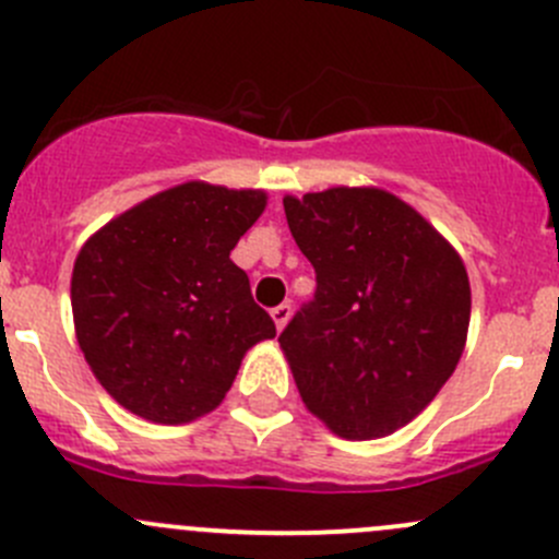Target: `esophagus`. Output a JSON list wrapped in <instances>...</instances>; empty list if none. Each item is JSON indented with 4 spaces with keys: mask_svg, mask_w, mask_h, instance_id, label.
I'll list each match as a JSON object with an SVG mask.
<instances>
[{
    "mask_svg": "<svg viewBox=\"0 0 559 559\" xmlns=\"http://www.w3.org/2000/svg\"><path fill=\"white\" fill-rule=\"evenodd\" d=\"M270 317H273L275 328L284 330L286 322H289V317H292V306H289V302H281V306H275L273 311H270Z\"/></svg>",
    "mask_w": 559,
    "mask_h": 559,
    "instance_id": "obj_1",
    "label": "esophagus"
}]
</instances>
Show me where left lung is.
Returning <instances> with one entry per match:
<instances>
[{
    "label": "left lung",
    "mask_w": 559,
    "mask_h": 559,
    "mask_svg": "<svg viewBox=\"0 0 559 559\" xmlns=\"http://www.w3.org/2000/svg\"><path fill=\"white\" fill-rule=\"evenodd\" d=\"M286 224L317 270V295L281 333L302 404L344 440L415 420L467 344V267L456 248L382 188L284 197Z\"/></svg>",
    "instance_id": "8db88e82"
}]
</instances>
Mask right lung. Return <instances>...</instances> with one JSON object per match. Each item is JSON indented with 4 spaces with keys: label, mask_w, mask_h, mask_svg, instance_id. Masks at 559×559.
<instances>
[{
    "label": "right lung",
    "mask_w": 559,
    "mask_h": 559,
    "mask_svg": "<svg viewBox=\"0 0 559 559\" xmlns=\"http://www.w3.org/2000/svg\"><path fill=\"white\" fill-rule=\"evenodd\" d=\"M264 207V191L191 180L81 246L70 278L75 338L117 404L153 424H191L224 401L246 352L273 338V319L229 259Z\"/></svg>",
    "instance_id": "right-lung-1"
}]
</instances>
